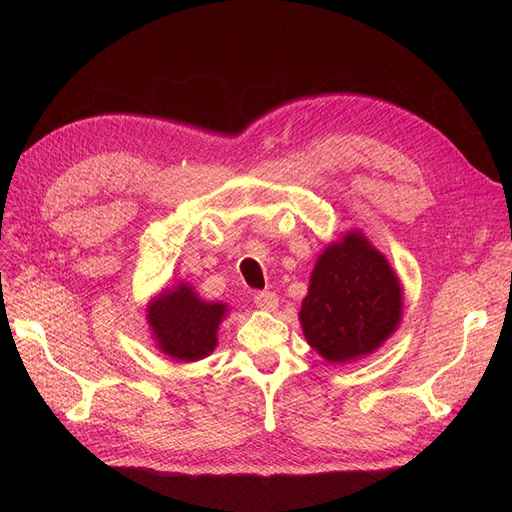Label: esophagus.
<instances>
[{"instance_id":"obj_1","label":"esophagus","mask_w":512,"mask_h":512,"mask_svg":"<svg viewBox=\"0 0 512 512\" xmlns=\"http://www.w3.org/2000/svg\"><path fill=\"white\" fill-rule=\"evenodd\" d=\"M254 303L258 309H265V312H273L277 307V294L271 290H262L254 294Z\"/></svg>"}]
</instances>
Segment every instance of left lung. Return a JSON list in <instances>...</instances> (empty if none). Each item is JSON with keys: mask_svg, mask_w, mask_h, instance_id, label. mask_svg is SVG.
<instances>
[{"mask_svg": "<svg viewBox=\"0 0 512 512\" xmlns=\"http://www.w3.org/2000/svg\"><path fill=\"white\" fill-rule=\"evenodd\" d=\"M299 318L309 346L331 363H346L397 329L401 286L386 258L348 232L318 258Z\"/></svg>", "mask_w": 512, "mask_h": 512, "instance_id": "1", "label": "left lung"}]
</instances>
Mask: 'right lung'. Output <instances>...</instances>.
I'll use <instances>...</instances> for the list:
<instances>
[{
    "label": "right lung",
    "mask_w": 512,
    "mask_h": 512,
    "mask_svg": "<svg viewBox=\"0 0 512 512\" xmlns=\"http://www.w3.org/2000/svg\"><path fill=\"white\" fill-rule=\"evenodd\" d=\"M224 314L226 305L200 301L190 286L181 284L151 301L147 320L164 354L177 361H198L218 346V324Z\"/></svg>",
    "instance_id": "obj_1"
}]
</instances>
